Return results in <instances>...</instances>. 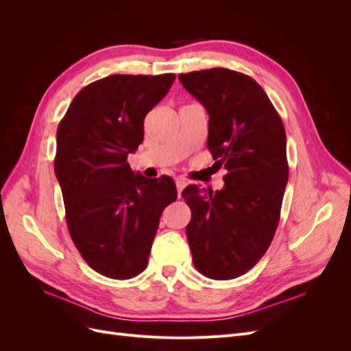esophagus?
<instances>
[{"instance_id": "esophagus-1", "label": "esophagus", "mask_w": 351, "mask_h": 351, "mask_svg": "<svg viewBox=\"0 0 351 351\" xmlns=\"http://www.w3.org/2000/svg\"><path fill=\"white\" fill-rule=\"evenodd\" d=\"M176 186H177V195L180 197V196H182L183 189L187 186V182L184 178H176Z\"/></svg>"}]
</instances>
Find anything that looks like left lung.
Wrapping results in <instances>:
<instances>
[{"instance_id": "8db88e82", "label": "left lung", "mask_w": 351, "mask_h": 351, "mask_svg": "<svg viewBox=\"0 0 351 351\" xmlns=\"http://www.w3.org/2000/svg\"><path fill=\"white\" fill-rule=\"evenodd\" d=\"M209 114L208 149L224 187L182 196L192 209L186 236L196 269L212 280L246 274L268 250L280 222L289 182L284 124L268 95L252 77L228 69L180 74Z\"/></svg>"}]
</instances>
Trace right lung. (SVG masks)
<instances>
[{"mask_svg":"<svg viewBox=\"0 0 351 351\" xmlns=\"http://www.w3.org/2000/svg\"><path fill=\"white\" fill-rule=\"evenodd\" d=\"M176 74H112L84 86L58 124L54 169L73 243L104 277L129 280L147 265L162 210L177 199L168 176L132 171L146 114Z\"/></svg>","mask_w":351,"mask_h":351,"instance_id":"obj_1","label":"right lung"}]
</instances>
